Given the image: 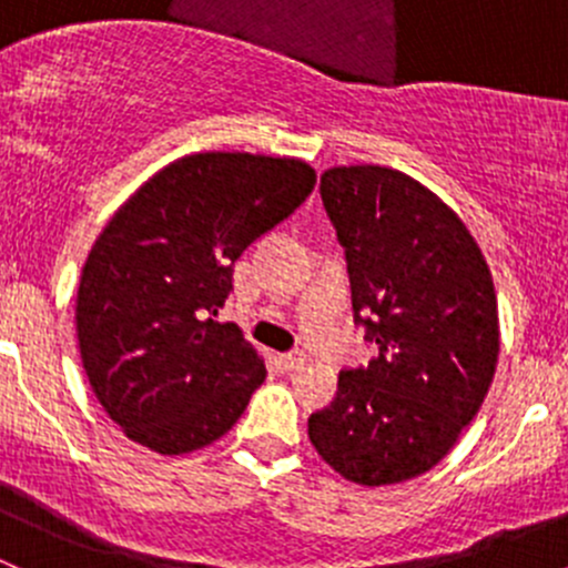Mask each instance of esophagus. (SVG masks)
<instances>
[{"instance_id":"obj_1","label":"esophagus","mask_w":568,"mask_h":568,"mask_svg":"<svg viewBox=\"0 0 568 568\" xmlns=\"http://www.w3.org/2000/svg\"><path fill=\"white\" fill-rule=\"evenodd\" d=\"M280 363H283L285 371H302L307 365V354L305 352H288L280 357Z\"/></svg>"}]
</instances>
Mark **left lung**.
Listing matches in <instances>:
<instances>
[{
    "label": "left lung",
    "mask_w": 568,
    "mask_h": 568,
    "mask_svg": "<svg viewBox=\"0 0 568 568\" xmlns=\"http://www.w3.org/2000/svg\"><path fill=\"white\" fill-rule=\"evenodd\" d=\"M321 200L346 247L354 316L379 357L341 371L307 437L352 484H400L448 456L495 379L489 263L459 214L400 170L332 168Z\"/></svg>",
    "instance_id": "obj_1"
}]
</instances>
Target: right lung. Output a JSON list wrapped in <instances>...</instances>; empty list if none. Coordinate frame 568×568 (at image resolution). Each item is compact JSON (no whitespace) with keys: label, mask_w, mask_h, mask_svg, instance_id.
I'll use <instances>...</instances> for the list:
<instances>
[{"label":"right lung","mask_w":568,"mask_h":568,"mask_svg":"<svg viewBox=\"0 0 568 568\" xmlns=\"http://www.w3.org/2000/svg\"><path fill=\"white\" fill-rule=\"evenodd\" d=\"M316 186L302 159L192 153L148 178L95 239L77 294L84 374L129 439L205 448L244 415L266 365L214 316L233 263Z\"/></svg>","instance_id":"1"}]
</instances>
